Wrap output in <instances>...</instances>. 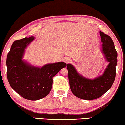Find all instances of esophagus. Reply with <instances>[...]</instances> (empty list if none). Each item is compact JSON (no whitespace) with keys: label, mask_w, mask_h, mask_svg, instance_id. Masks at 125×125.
Instances as JSON below:
<instances>
[{"label":"esophagus","mask_w":125,"mask_h":125,"mask_svg":"<svg viewBox=\"0 0 125 125\" xmlns=\"http://www.w3.org/2000/svg\"><path fill=\"white\" fill-rule=\"evenodd\" d=\"M64 61L66 63V64H69V63H70V62H71V59H70L69 57H66L64 59Z\"/></svg>","instance_id":"34e87169"}]
</instances>
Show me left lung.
<instances>
[{"label": "left lung", "instance_id": "obj_1", "mask_svg": "<svg viewBox=\"0 0 125 125\" xmlns=\"http://www.w3.org/2000/svg\"><path fill=\"white\" fill-rule=\"evenodd\" d=\"M102 51L109 64L103 75L91 80L79 75L71 64L67 65L70 90L75 96L84 100L99 98L106 93L115 81L116 75L117 52L109 35L100 31Z\"/></svg>", "mask_w": 125, "mask_h": 125}]
</instances>
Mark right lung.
Masks as SVG:
<instances>
[{
  "mask_svg": "<svg viewBox=\"0 0 125 125\" xmlns=\"http://www.w3.org/2000/svg\"><path fill=\"white\" fill-rule=\"evenodd\" d=\"M34 38L16 40L7 56V76L11 87L23 98L37 100L46 97L51 90L53 77L66 66L59 62L38 68L30 66L22 60L25 48Z\"/></svg>",
  "mask_w": 125,
  "mask_h": 125,
  "instance_id": "obj_1",
  "label": "right lung"
}]
</instances>
